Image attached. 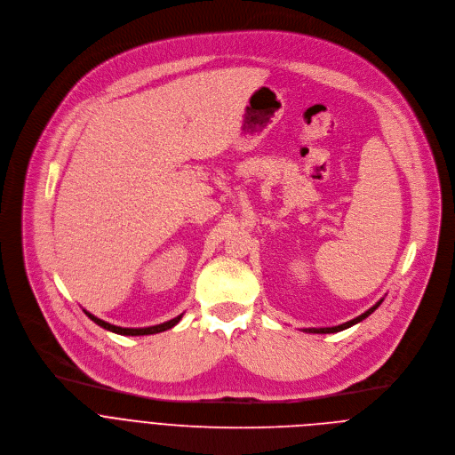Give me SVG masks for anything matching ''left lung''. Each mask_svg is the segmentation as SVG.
Here are the masks:
<instances>
[{
	"label": "left lung",
	"mask_w": 455,
	"mask_h": 455,
	"mask_svg": "<svg viewBox=\"0 0 455 455\" xmlns=\"http://www.w3.org/2000/svg\"><path fill=\"white\" fill-rule=\"evenodd\" d=\"M384 301V298H380L377 304L373 306V307H370L366 313H363L361 316H357V318H354V320H350V322H347V323H341V325H338V327H322V329H304V332H309V334H334V332H341V331H347V329H350V327H354V325H357V323H361L363 320H366L380 304Z\"/></svg>",
	"instance_id": "1"
}]
</instances>
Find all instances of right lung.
Returning <instances> with one entry per match:
<instances>
[{"instance_id":"add662e5","label":"right lung","mask_w":455,"mask_h":455,"mask_svg":"<svg viewBox=\"0 0 455 455\" xmlns=\"http://www.w3.org/2000/svg\"><path fill=\"white\" fill-rule=\"evenodd\" d=\"M84 313L96 323V325H100L101 329H105V331H108V332H114V334H119V336H149V334H159V332H164V331H168V329H173L180 320H182V316L184 315H179L177 318H173V320H170V322H164V323H159V325H154V327H140V329H128V327H117V325H110V323H107V322H103V320H100V318H96L94 315H91L89 311H85L84 309Z\"/></svg>"}]
</instances>
